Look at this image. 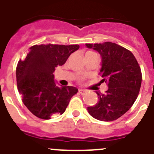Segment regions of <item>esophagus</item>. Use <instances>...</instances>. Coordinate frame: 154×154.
I'll return each mask as SVG.
<instances>
[{"label": "esophagus", "instance_id": "esophagus-1", "mask_svg": "<svg viewBox=\"0 0 154 154\" xmlns=\"http://www.w3.org/2000/svg\"><path fill=\"white\" fill-rule=\"evenodd\" d=\"M78 92H79V93H80L81 95H84L86 93H87V90H82V89H79Z\"/></svg>", "mask_w": 154, "mask_h": 154}]
</instances>
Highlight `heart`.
<instances>
[{
  "label": "heart",
  "mask_w": 154,
  "mask_h": 154,
  "mask_svg": "<svg viewBox=\"0 0 154 154\" xmlns=\"http://www.w3.org/2000/svg\"><path fill=\"white\" fill-rule=\"evenodd\" d=\"M88 52H92V51H88ZM88 52H87V53H88Z\"/></svg>",
  "instance_id": "heart-1"
}]
</instances>
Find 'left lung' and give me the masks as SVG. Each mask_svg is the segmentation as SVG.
<instances>
[{
	"label": "left lung",
	"instance_id": "1",
	"mask_svg": "<svg viewBox=\"0 0 154 154\" xmlns=\"http://www.w3.org/2000/svg\"><path fill=\"white\" fill-rule=\"evenodd\" d=\"M101 56L100 74L107 83L108 90L104 94L97 92L99 101L87 108L94 119L111 122L127 112L135 102L141 85L142 74L135 57L129 50L116 43L106 42L86 44Z\"/></svg>",
	"mask_w": 154,
	"mask_h": 154
}]
</instances>
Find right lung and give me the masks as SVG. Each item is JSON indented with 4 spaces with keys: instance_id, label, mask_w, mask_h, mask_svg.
<instances>
[{
    "instance_id": "1",
    "label": "right lung",
    "mask_w": 154,
    "mask_h": 154,
    "mask_svg": "<svg viewBox=\"0 0 154 154\" xmlns=\"http://www.w3.org/2000/svg\"><path fill=\"white\" fill-rule=\"evenodd\" d=\"M79 48V45H35L29 48L25 60L19 61L16 70L17 89L23 103L34 116L50 119L53 115L64 112L78 90L69 86L57 87L53 73Z\"/></svg>"
}]
</instances>
